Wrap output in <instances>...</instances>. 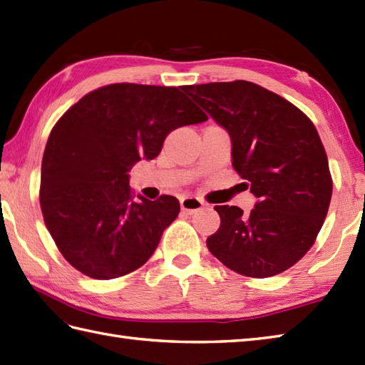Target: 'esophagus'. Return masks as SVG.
<instances>
[{
	"label": "esophagus",
	"instance_id": "1",
	"mask_svg": "<svg viewBox=\"0 0 365 365\" xmlns=\"http://www.w3.org/2000/svg\"><path fill=\"white\" fill-rule=\"evenodd\" d=\"M180 207L183 211H186V213L192 215V213H196V211L202 210L203 202L199 200L197 197H183L180 200Z\"/></svg>",
	"mask_w": 365,
	"mask_h": 365
}]
</instances>
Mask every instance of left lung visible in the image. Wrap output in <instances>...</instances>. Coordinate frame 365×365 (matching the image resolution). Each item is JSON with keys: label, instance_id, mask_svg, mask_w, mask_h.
<instances>
[{"label": "left lung", "instance_id": "1", "mask_svg": "<svg viewBox=\"0 0 365 365\" xmlns=\"http://www.w3.org/2000/svg\"><path fill=\"white\" fill-rule=\"evenodd\" d=\"M225 127L235 171L258 197L249 215L216 205L219 230L207 247L228 269L266 278L304 257L328 213L333 179L314 124L300 108L247 81L183 86Z\"/></svg>", "mask_w": 365, "mask_h": 365}]
</instances>
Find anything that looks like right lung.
Here are the masks:
<instances>
[{"instance_id":"right-lung-1","label":"right lung","mask_w":365,"mask_h":365,"mask_svg":"<svg viewBox=\"0 0 365 365\" xmlns=\"http://www.w3.org/2000/svg\"><path fill=\"white\" fill-rule=\"evenodd\" d=\"M207 120L180 88L129 82L93 90L66 110L41 160L40 207L74 269L112 279L150 258L180 203L166 194L137 200L127 173L155 158L171 130Z\"/></svg>"}]
</instances>
